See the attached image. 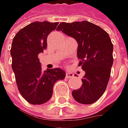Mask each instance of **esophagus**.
<instances>
[{"label": "esophagus", "mask_w": 128, "mask_h": 128, "mask_svg": "<svg viewBox=\"0 0 128 128\" xmlns=\"http://www.w3.org/2000/svg\"><path fill=\"white\" fill-rule=\"evenodd\" d=\"M66 76L67 78H72L74 76V74L72 72H67L66 73Z\"/></svg>", "instance_id": "1"}]
</instances>
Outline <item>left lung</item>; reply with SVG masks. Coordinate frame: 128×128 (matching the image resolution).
Returning <instances> with one entry per match:
<instances>
[{
    "label": "left lung",
    "instance_id": "1",
    "mask_svg": "<svg viewBox=\"0 0 128 128\" xmlns=\"http://www.w3.org/2000/svg\"><path fill=\"white\" fill-rule=\"evenodd\" d=\"M78 42V66L85 72L82 86L72 91L74 98L82 104H94L107 88L113 63L112 45L108 34L88 21L61 22L56 28Z\"/></svg>",
    "mask_w": 128,
    "mask_h": 128
}]
</instances>
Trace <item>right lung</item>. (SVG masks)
<instances>
[{"instance_id": "1", "label": "right lung", "mask_w": 128, "mask_h": 128, "mask_svg": "<svg viewBox=\"0 0 128 128\" xmlns=\"http://www.w3.org/2000/svg\"><path fill=\"white\" fill-rule=\"evenodd\" d=\"M59 22H34L21 29L12 42V68L20 94L28 103L40 105L50 99L54 84L64 79L60 68L42 71L38 54L46 49L47 36Z\"/></svg>"}]
</instances>
